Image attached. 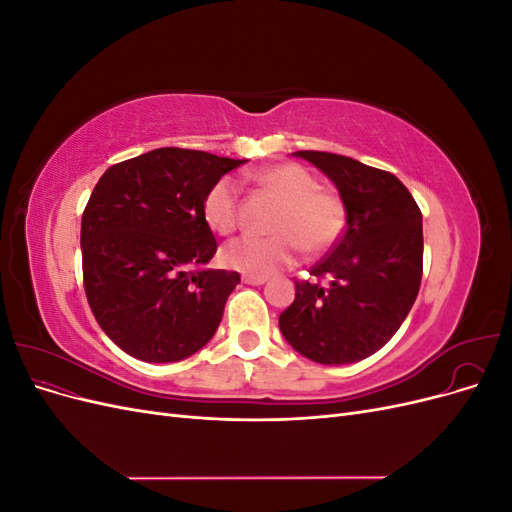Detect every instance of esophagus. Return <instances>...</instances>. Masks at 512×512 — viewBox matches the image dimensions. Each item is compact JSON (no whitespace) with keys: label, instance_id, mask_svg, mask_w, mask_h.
I'll use <instances>...</instances> for the list:
<instances>
[{"label":"esophagus","instance_id":"esophagus-1","mask_svg":"<svg viewBox=\"0 0 512 512\" xmlns=\"http://www.w3.org/2000/svg\"><path fill=\"white\" fill-rule=\"evenodd\" d=\"M243 282L250 284V286H262V284L267 282V275H250V273H245L243 275Z\"/></svg>","mask_w":512,"mask_h":512}]
</instances>
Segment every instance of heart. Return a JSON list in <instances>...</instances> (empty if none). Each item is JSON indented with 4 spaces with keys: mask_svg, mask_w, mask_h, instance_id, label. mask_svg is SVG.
Wrapping results in <instances>:
<instances>
[{
    "mask_svg": "<svg viewBox=\"0 0 512 512\" xmlns=\"http://www.w3.org/2000/svg\"><path fill=\"white\" fill-rule=\"evenodd\" d=\"M262 190L280 200L269 222L271 237H241L222 247L228 269L250 275H271L297 262L301 250L309 256L329 252L344 235V200L318 188L314 175L299 164H273L256 173ZM203 218L218 235L239 226V192L228 177L215 181L203 198Z\"/></svg>",
    "mask_w": 512,
    "mask_h": 512,
    "instance_id": "b5f03b06",
    "label": "heart"
}]
</instances>
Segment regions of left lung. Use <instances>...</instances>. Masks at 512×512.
Here are the masks:
<instances>
[{
	"instance_id": "obj_1",
	"label": "left lung",
	"mask_w": 512,
	"mask_h": 512,
	"mask_svg": "<svg viewBox=\"0 0 512 512\" xmlns=\"http://www.w3.org/2000/svg\"><path fill=\"white\" fill-rule=\"evenodd\" d=\"M327 175L344 200L346 230L309 269L329 286L294 280L280 331L322 365L367 359L397 333L423 277V215L408 188L386 170L327 151H297Z\"/></svg>"
}]
</instances>
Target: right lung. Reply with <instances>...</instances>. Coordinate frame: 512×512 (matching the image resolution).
<instances>
[{
    "instance_id": "right-lung-1",
    "label": "right lung",
    "mask_w": 512,
    "mask_h": 512,
    "mask_svg": "<svg viewBox=\"0 0 512 512\" xmlns=\"http://www.w3.org/2000/svg\"><path fill=\"white\" fill-rule=\"evenodd\" d=\"M245 160L162 147L111 166L81 220L83 284L102 331L134 359L175 363L220 327L237 271L207 269L203 218L215 181Z\"/></svg>"
}]
</instances>
